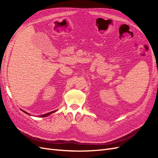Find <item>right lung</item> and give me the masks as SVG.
I'll return each mask as SVG.
<instances>
[{
  "instance_id": "add662e5",
  "label": "right lung",
  "mask_w": 158,
  "mask_h": 158,
  "mask_svg": "<svg viewBox=\"0 0 158 158\" xmlns=\"http://www.w3.org/2000/svg\"><path fill=\"white\" fill-rule=\"evenodd\" d=\"M22 111H23V112H24L25 113H26V114H30L29 113H27V112H26V111H23V110H22ZM56 111H51V112H49V113H46V114H42V115H41V116H40V117H47V116H48V115H49V114H51V113H55Z\"/></svg>"
}]
</instances>
